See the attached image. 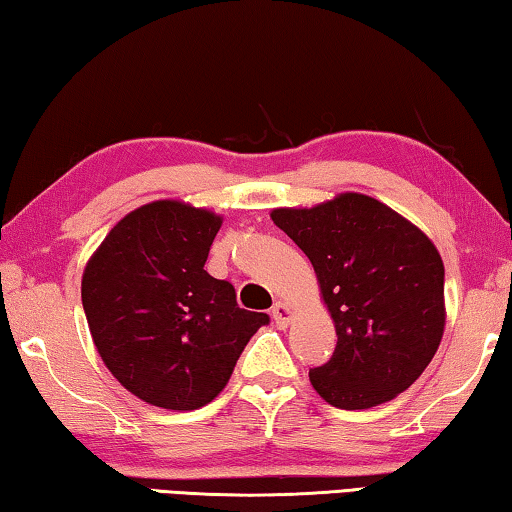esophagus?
<instances>
[{
  "instance_id": "34e87169",
  "label": "esophagus",
  "mask_w": 512,
  "mask_h": 512,
  "mask_svg": "<svg viewBox=\"0 0 512 512\" xmlns=\"http://www.w3.org/2000/svg\"><path fill=\"white\" fill-rule=\"evenodd\" d=\"M272 317H274V324L279 326V329H286L292 320V308L288 304H283V301H276L272 306Z\"/></svg>"
}]
</instances>
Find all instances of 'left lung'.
I'll return each instance as SVG.
<instances>
[{"instance_id": "8db88e82", "label": "left lung", "mask_w": 512, "mask_h": 512, "mask_svg": "<svg viewBox=\"0 0 512 512\" xmlns=\"http://www.w3.org/2000/svg\"><path fill=\"white\" fill-rule=\"evenodd\" d=\"M272 222L313 263L335 324L333 356L308 372L335 408L395 399L431 363L445 333V265L422 229L383 201L340 192Z\"/></svg>"}]
</instances>
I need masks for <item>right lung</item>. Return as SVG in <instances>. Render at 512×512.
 <instances>
[{
	"mask_svg": "<svg viewBox=\"0 0 512 512\" xmlns=\"http://www.w3.org/2000/svg\"><path fill=\"white\" fill-rule=\"evenodd\" d=\"M220 226L213 211L158 199L124 215L83 270L81 301L99 356L152 406H206L270 322L204 270Z\"/></svg>",
	"mask_w": 512,
	"mask_h": 512,
	"instance_id": "right-lung-1",
	"label": "right lung"
}]
</instances>
